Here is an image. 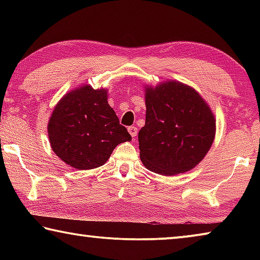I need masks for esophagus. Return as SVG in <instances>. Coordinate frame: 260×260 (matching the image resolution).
<instances>
[{"label": "esophagus", "mask_w": 260, "mask_h": 260, "mask_svg": "<svg viewBox=\"0 0 260 260\" xmlns=\"http://www.w3.org/2000/svg\"><path fill=\"white\" fill-rule=\"evenodd\" d=\"M128 132H129V134L132 135V138H135V136L138 135V127L129 126L128 127Z\"/></svg>", "instance_id": "esophagus-1"}]
</instances>
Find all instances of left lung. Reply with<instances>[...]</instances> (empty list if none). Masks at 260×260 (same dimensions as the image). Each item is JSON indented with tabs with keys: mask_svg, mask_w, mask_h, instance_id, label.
I'll use <instances>...</instances> for the list:
<instances>
[{
	"mask_svg": "<svg viewBox=\"0 0 260 260\" xmlns=\"http://www.w3.org/2000/svg\"><path fill=\"white\" fill-rule=\"evenodd\" d=\"M146 125L139 132L143 165L162 175L193 169L213 143L212 110L195 89L174 80L146 87Z\"/></svg>",
	"mask_w": 260,
	"mask_h": 260,
	"instance_id": "obj_1",
	"label": "left lung"
}]
</instances>
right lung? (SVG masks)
<instances>
[{"mask_svg": "<svg viewBox=\"0 0 260 260\" xmlns=\"http://www.w3.org/2000/svg\"><path fill=\"white\" fill-rule=\"evenodd\" d=\"M52 150L77 170L102 166L118 144L131 141L108 103L107 89L81 86L63 96L48 122Z\"/></svg>", "mask_w": 260, "mask_h": 260, "instance_id": "right-lung-1", "label": "right lung"}]
</instances>
